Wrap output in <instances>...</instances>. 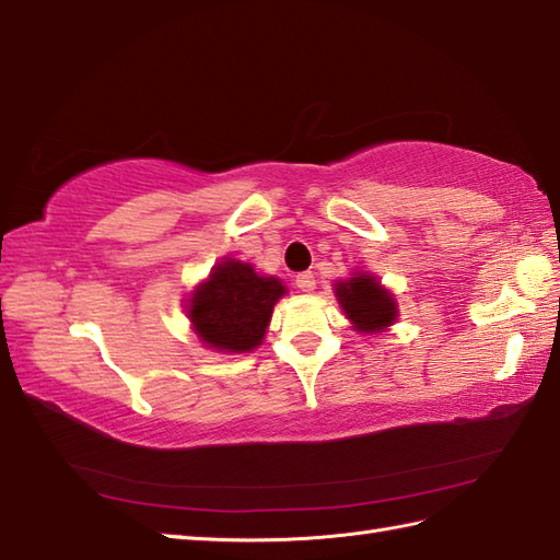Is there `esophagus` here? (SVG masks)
<instances>
[{"instance_id":"esophagus-1","label":"esophagus","mask_w":560,"mask_h":560,"mask_svg":"<svg viewBox=\"0 0 560 560\" xmlns=\"http://www.w3.org/2000/svg\"><path fill=\"white\" fill-rule=\"evenodd\" d=\"M296 288H300L302 292H314L316 290V278H314V272H300V276H296Z\"/></svg>"}]
</instances>
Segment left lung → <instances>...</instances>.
<instances>
[{"instance_id": "8db88e82", "label": "left lung", "mask_w": 560, "mask_h": 560, "mask_svg": "<svg viewBox=\"0 0 560 560\" xmlns=\"http://www.w3.org/2000/svg\"><path fill=\"white\" fill-rule=\"evenodd\" d=\"M334 294L352 328L362 336L386 334L398 318L396 296L382 280L368 270L350 272V278L334 282Z\"/></svg>"}]
</instances>
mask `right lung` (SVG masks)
I'll return each mask as SVG.
<instances>
[{"mask_svg":"<svg viewBox=\"0 0 560 560\" xmlns=\"http://www.w3.org/2000/svg\"><path fill=\"white\" fill-rule=\"evenodd\" d=\"M284 294L288 288L280 278L260 276L236 258H222L190 290L186 316L205 348L238 355L264 343L272 310Z\"/></svg>","mask_w":560,"mask_h":560,"instance_id":"1","label":"right lung"}]
</instances>
